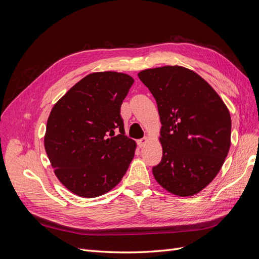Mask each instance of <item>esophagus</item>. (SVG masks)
Listing matches in <instances>:
<instances>
[{
  "mask_svg": "<svg viewBox=\"0 0 259 259\" xmlns=\"http://www.w3.org/2000/svg\"><path fill=\"white\" fill-rule=\"evenodd\" d=\"M148 142H149L148 137H144V138H142V139H139L138 142H137V144H138V146H139L140 148H143V147H145V146L148 144Z\"/></svg>",
  "mask_w": 259,
  "mask_h": 259,
  "instance_id": "esophagus-1",
  "label": "esophagus"
}]
</instances>
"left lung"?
Segmentation results:
<instances>
[{
	"instance_id": "left-lung-1",
	"label": "left lung",
	"mask_w": 259,
	"mask_h": 259,
	"mask_svg": "<svg viewBox=\"0 0 259 259\" xmlns=\"http://www.w3.org/2000/svg\"><path fill=\"white\" fill-rule=\"evenodd\" d=\"M153 95L162 127L163 155L152 173L158 184L179 197H191L211 183L231 144L228 108L198 73L182 66L138 73Z\"/></svg>"
}]
</instances>
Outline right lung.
Returning <instances> with one entry per match:
<instances>
[{"label": "right lung", "instance_id": "add662e5", "mask_svg": "<svg viewBox=\"0 0 259 259\" xmlns=\"http://www.w3.org/2000/svg\"><path fill=\"white\" fill-rule=\"evenodd\" d=\"M133 83L125 73L94 72L52 109L45 151L59 182L79 197L96 198L112 190L134 158L136 143L124 135L120 115Z\"/></svg>", "mask_w": 259, "mask_h": 259}]
</instances>
